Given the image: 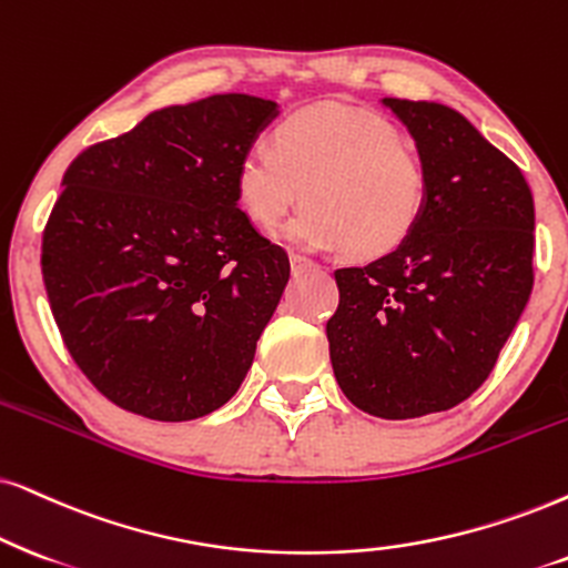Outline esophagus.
Wrapping results in <instances>:
<instances>
[{"label":"esophagus","instance_id":"obj_1","mask_svg":"<svg viewBox=\"0 0 568 568\" xmlns=\"http://www.w3.org/2000/svg\"><path fill=\"white\" fill-rule=\"evenodd\" d=\"M314 267V262L308 260V256H304V254H291V270H293V275H301V272H306V270H312Z\"/></svg>","mask_w":568,"mask_h":568}]
</instances>
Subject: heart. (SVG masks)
Listing matches in <instances>:
<instances>
[{
    "mask_svg": "<svg viewBox=\"0 0 568 568\" xmlns=\"http://www.w3.org/2000/svg\"><path fill=\"white\" fill-rule=\"evenodd\" d=\"M383 114L337 102L298 106L272 128V146H251L235 168V196L256 227H285L301 246L383 260L416 233L427 212L429 172Z\"/></svg>",
    "mask_w": 568,
    "mask_h": 568,
    "instance_id": "b5f03b06",
    "label": "heart"
}]
</instances>
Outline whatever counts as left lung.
I'll return each mask as SVG.
<instances>
[{
	"mask_svg": "<svg viewBox=\"0 0 568 568\" xmlns=\"http://www.w3.org/2000/svg\"><path fill=\"white\" fill-rule=\"evenodd\" d=\"M383 104L427 164V212L398 251L335 272L327 341L351 404L414 419L448 412L490 377L532 293L535 201L521 170L462 112Z\"/></svg>",
	"mask_w": 568,
	"mask_h": 568,
	"instance_id": "obj_1",
	"label": "left lung"
}]
</instances>
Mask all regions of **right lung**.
<instances>
[{
    "label": "right lung",
    "mask_w": 568,
    "mask_h": 568,
    "mask_svg": "<svg viewBox=\"0 0 568 568\" xmlns=\"http://www.w3.org/2000/svg\"><path fill=\"white\" fill-rule=\"evenodd\" d=\"M275 114L248 93L164 106L64 172L41 275L64 348L114 406L189 422L246 377L291 262L239 210L235 168Z\"/></svg>",
    "instance_id": "obj_1"
}]
</instances>
